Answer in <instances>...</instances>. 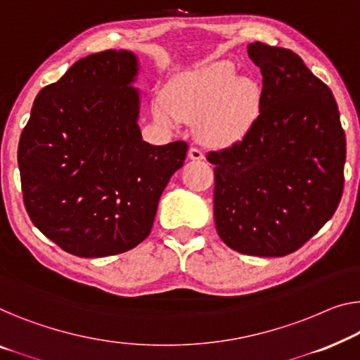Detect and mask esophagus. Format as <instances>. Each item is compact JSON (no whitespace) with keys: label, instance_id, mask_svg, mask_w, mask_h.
<instances>
[{"label":"esophagus","instance_id":"34e87169","mask_svg":"<svg viewBox=\"0 0 360 360\" xmlns=\"http://www.w3.org/2000/svg\"><path fill=\"white\" fill-rule=\"evenodd\" d=\"M203 157H205V155H203V150L197 148V147L189 148V158L191 160H203Z\"/></svg>","mask_w":360,"mask_h":360}]
</instances>
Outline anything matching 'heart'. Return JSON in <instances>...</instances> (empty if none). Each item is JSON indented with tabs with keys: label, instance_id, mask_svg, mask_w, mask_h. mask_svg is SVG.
<instances>
[{
	"label": "heart",
	"instance_id": "b5f03b06",
	"mask_svg": "<svg viewBox=\"0 0 360 360\" xmlns=\"http://www.w3.org/2000/svg\"><path fill=\"white\" fill-rule=\"evenodd\" d=\"M259 108V87L249 79L236 77L233 64L226 60L187 72L174 84L169 96L158 95L153 101L160 122L195 124L200 141L213 147L243 141L255 124Z\"/></svg>",
	"mask_w": 360,
	"mask_h": 360
}]
</instances>
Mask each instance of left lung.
<instances>
[{"instance_id":"left-lung-1","label":"left lung","mask_w":360,"mask_h":360,"mask_svg":"<svg viewBox=\"0 0 360 360\" xmlns=\"http://www.w3.org/2000/svg\"><path fill=\"white\" fill-rule=\"evenodd\" d=\"M260 112L243 141L207 160L214 165V224L236 252L283 257L333 217L345 187L346 136L328 85L296 53L255 41Z\"/></svg>"}]
</instances>
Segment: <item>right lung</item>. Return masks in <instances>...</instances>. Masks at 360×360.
Here are the masks:
<instances>
[{
    "instance_id": "obj_1",
    "label": "right lung",
    "mask_w": 360,
    "mask_h": 360,
    "mask_svg": "<svg viewBox=\"0 0 360 360\" xmlns=\"http://www.w3.org/2000/svg\"><path fill=\"white\" fill-rule=\"evenodd\" d=\"M137 72L127 50L82 58L40 90L20 134L25 210L72 255L108 257L141 244L166 184L184 165L186 142L142 141Z\"/></svg>"
}]
</instances>
